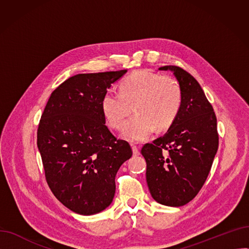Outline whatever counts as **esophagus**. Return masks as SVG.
<instances>
[{"mask_svg": "<svg viewBox=\"0 0 249 249\" xmlns=\"http://www.w3.org/2000/svg\"><path fill=\"white\" fill-rule=\"evenodd\" d=\"M132 146V151H133V155H139L140 152H139V148L136 146V145H131Z\"/></svg>", "mask_w": 249, "mask_h": 249, "instance_id": "34e87169", "label": "esophagus"}]
</instances>
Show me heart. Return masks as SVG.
Wrapping results in <instances>:
<instances>
[{
	"label": "heart",
	"mask_w": 249,
	"mask_h": 249,
	"mask_svg": "<svg viewBox=\"0 0 249 249\" xmlns=\"http://www.w3.org/2000/svg\"><path fill=\"white\" fill-rule=\"evenodd\" d=\"M120 93L106 91L101 102L110 127L120 130L133 109L137 114L125 124L123 136L131 141L146 139L155 128L166 129L179 113L182 94L176 78L148 70L133 72L120 83Z\"/></svg>",
	"instance_id": "obj_1"
}]
</instances>
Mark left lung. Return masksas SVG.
I'll return each instance as SVG.
<instances>
[{"label":"left lung","mask_w":249,"mask_h":249,"mask_svg":"<svg viewBox=\"0 0 249 249\" xmlns=\"http://www.w3.org/2000/svg\"><path fill=\"white\" fill-rule=\"evenodd\" d=\"M180 86L182 102L167 132L141 149L146 160V181L160 204L180 207L198 195L218 149L217 119L200 84L185 70L165 65Z\"/></svg>","instance_id":"obj_1"}]
</instances>
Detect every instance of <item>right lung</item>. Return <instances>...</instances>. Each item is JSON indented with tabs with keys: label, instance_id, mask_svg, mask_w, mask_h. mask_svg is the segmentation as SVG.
<instances>
[{
	"label": "right lung",
	"instance_id": "right-lung-1",
	"mask_svg": "<svg viewBox=\"0 0 249 249\" xmlns=\"http://www.w3.org/2000/svg\"><path fill=\"white\" fill-rule=\"evenodd\" d=\"M127 70L75 74L59 85L46 104L37 130L47 184L74 213L93 215L113 201L115 177L132 156L129 143L106 126L101 102Z\"/></svg>",
	"mask_w": 249,
	"mask_h": 249
}]
</instances>
